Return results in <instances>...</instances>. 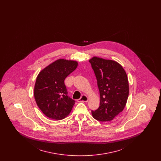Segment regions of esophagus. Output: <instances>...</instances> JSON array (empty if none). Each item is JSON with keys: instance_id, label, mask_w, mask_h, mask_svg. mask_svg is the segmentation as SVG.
Returning a JSON list of instances; mask_svg holds the SVG:
<instances>
[{"instance_id": "obj_1", "label": "esophagus", "mask_w": 161, "mask_h": 161, "mask_svg": "<svg viewBox=\"0 0 161 161\" xmlns=\"http://www.w3.org/2000/svg\"><path fill=\"white\" fill-rule=\"evenodd\" d=\"M87 101H88V97L84 95H82V97L80 99L77 100L78 102H87Z\"/></svg>"}]
</instances>
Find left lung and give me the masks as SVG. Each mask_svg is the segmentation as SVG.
I'll return each mask as SVG.
<instances>
[{"label":"left lung","mask_w":161,"mask_h":161,"mask_svg":"<svg viewBox=\"0 0 161 161\" xmlns=\"http://www.w3.org/2000/svg\"><path fill=\"white\" fill-rule=\"evenodd\" d=\"M97 80L100 95L99 108L92 110L100 121H110L124 110L129 93L128 78L116 61L93 57L89 60Z\"/></svg>","instance_id":"obj_1"}]
</instances>
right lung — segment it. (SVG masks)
<instances>
[{
    "mask_svg": "<svg viewBox=\"0 0 161 161\" xmlns=\"http://www.w3.org/2000/svg\"><path fill=\"white\" fill-rule=\"evenodd\" d=\"M77 66V61L58 59L38 74L34 86V98L47 117L61 120L71 112L75 101L68 96L64 81Z\"/></svg>",
    "mask_w": 161,
    "mask_h": 161,
    "instance_id": "obj_1",
    "label": "right lung"
}]
</instances>
